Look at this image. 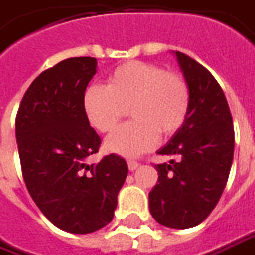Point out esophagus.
Wrapping results in <instances>:
<instances>
[{
    "label": "esophagus",
    "instance_id": "obj_1",
    "mask_svg": "<svg viewBox=\"0 0 255 255\" xmlns=\"http://www.w3.org/2000/svg\"><path fill=\"white\" fill-rule=\"evenodd\" d=\"M139 166V163L136 162V161H128V168H129V171H135L136 168Z\"/></svg>",
    "mask_w": 255,
    "mask_h": 255
}]
</instances>
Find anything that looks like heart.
<instances>
[{"mask_svg":"<svg viewBox=\"0 0 255 255\" xmlns=\"http://www.w3.org/2000/svg\"><path fill=\"white\" fill-rule=\"evenodd\" d=\"M129 109L132 121L107 139V151L138 156L154 148L159 135L171 138L183 127L190 109V89L178 72L152 62L129 60L116 67L107 84H93L83 96L86 117L99 132H110Z\"/></svg>","mask_w":255,"mask_h":255,"instance_id":"obj_1","label":"heart"}]
</instances>
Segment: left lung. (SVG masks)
Segmentation results:
<instances>
[{
	"label": "left lung",
	"instance_id": "1",
	"mask_svg": "<svg viewBox=\"0 0 255 255\" xmlns=\"http://www.w3.org/2000/svg\"><path fill=\"white\" fill-rule=\"evenodd\" d=\"M190 89V109L183 127L159 155L176 156L158 163V182L149 192V212L171 229L202 223L223 193L232 168L234 128L229 104L213 75L188 55L176 52Z\"/></svg>",
	"mask_w": 255,
	"mask_h": 255
}]
</instances>
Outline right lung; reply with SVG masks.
Instances as JSON below:
<instances>
[{"label": "right lung", "mask_w": 255, "mask_h": 255, "mask_svg": "<svg viewBox=\"0 0 255 255\" xmlns=\"http://www.w3.org/2000/svg\"><path fill=\"white\" fill-rule=\"evenodd\" d=\"M97 59L70 57L42 72L19 104L15 134L29 195L56 227L73 234L99 230L113 220L128 173L119 155L87 163L100 136L83 110Z\"/></svg>", "instance_id": "add662e5"}]
</instances>
